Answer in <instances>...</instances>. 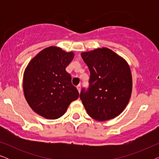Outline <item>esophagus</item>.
Instances as JSON below:
<instances>
[{"mask_svg":"<svg viewBox=\"0 0 159 159\" xmlns=\"http://www.w3.org/2000/svg\"><path fill=\"white\" fill-rule=\"evenodd\" d=\"M77 90H78V92H79V93H80V91H81V86L78 85L77 87Z\"/></svg>","mask_w":159,"mask_h":159,"instance_id":"esophagus-1","label":"esophagus"}]
</instances>
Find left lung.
I'll list each match as a JSON object with an SVG mask.
<instances>
[{"mask_svg":"<svg viewBox=\"0 0 159 159\" xmlns=\"http://www.w3.org/2000/svg\"><path fill=\"white\" fill-rule=\"evenodd\" d=\"M81 56L90 72L89 88L80 99L89 116L107 121L125 110L131 97L132 78L129 64L107 48L83 52Z\"/></svg>","mask_w":159,"mask_h":159,"instance_id":"left-lung-1","label":"left lung"}]
</instances>
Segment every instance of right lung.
<instances>
[{
    "label": "right lung",
    "instance_id": "add662e5",
    "mask_svg": "<svg viewBox=\"0 0 159 159\" xmlns=\"http://www.w3.org/2000/svg\"><path fill=\"white\" fill-rule=\"evenodd\" d=\"M75 53L56 46L43 49L30 61L23 77L24 94L30 108L48 119L62 116L79 98L66 67Z\"/></svg>",
    "mask_w": 159,
    "mask_h": 159
}]
</instances>
